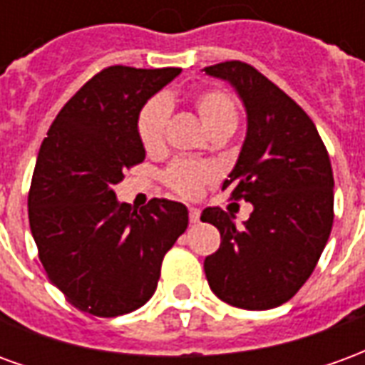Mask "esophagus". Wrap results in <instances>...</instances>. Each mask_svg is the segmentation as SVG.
<instances>
[{
	"instance_id": "34e87169",
	"label": "esophagus",
	"mask_w": 365,
	"mask_h": 365,
	"mask_svg": "<svg viewBox=\"0 0 365 365\" xmlns=\"http://www.w3.org/2000/svg\"><path fill=\"white\" fill-rule=\"evenodd\" d=\"M199 215H201V211H199L197 207H190V221L191 222H199Z\"/></svg>"
}]
</instances>
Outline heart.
<instances>
[{
  "instance_id": "obj_1",
  "label": "heart",
  "mask_w": 365,
  "mask_h": 365,
  "mask_svg": "<svg viewBox=\"0 0 365 365\" xmlns=\"http://www.w3.org/2000/svg\"><path fill=\"white\" fill-rule=\"evenodd\" d=\"M193 107L199 113L201 120L211 133L235 130L238 123V109L235 99L225 90H203L193 96ZM170 105L164 97H152L143 105L136 120L138 138L146 150H158L164 144ZM219 175V170L209 162H193V160H175L164 172L168 187L174 190L182 197H197L207 183H211Z\"/></svg>"
}]
</instances>
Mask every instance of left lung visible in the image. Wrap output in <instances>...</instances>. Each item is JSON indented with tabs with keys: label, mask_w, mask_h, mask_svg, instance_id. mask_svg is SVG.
Wrapping results in <instances>:
<instances>
[{
	"label": "left lung",
	"mask_w": 365,
	"mask_h": 365,
	"mask_svg": "<svg viewBox=\"0 0 365 365\" xmlns=\"http://www.w3.org/2000/svg\"><path fill=\"white\" fill-rule=\"evenodd\" d=\"M205 74L227 80L245 103V144L222 190L254 207L242 229L221 207L201 213L221 232L219 250L203 264L207 282L229 305L274 309L309 279L330 237L329 152L309 115L254 66L230 60L207 66Z\"/></svg>",
	"instance_id": "8db88e82"
}]
</instances>
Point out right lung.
Here are the masks:
<instances>
[{"label": "right lung", "instance_id": "1", "mask_svg": "<svg viewBox=\"0 0 365 365\" xmlns=\"http://www.w3.org/2000/svg\"><path fill=\"white\" fill-rule=\"evenodd\" d=\"M180 68L109 66L68 101L48 128L29 191V222L44 272L83 313L119 317L154 295L187 209L150 199L135 211L113 185L146 156L136 120Z\"/></svg>", "mask_w": 365, "mask_h": 365}]
</instances>
